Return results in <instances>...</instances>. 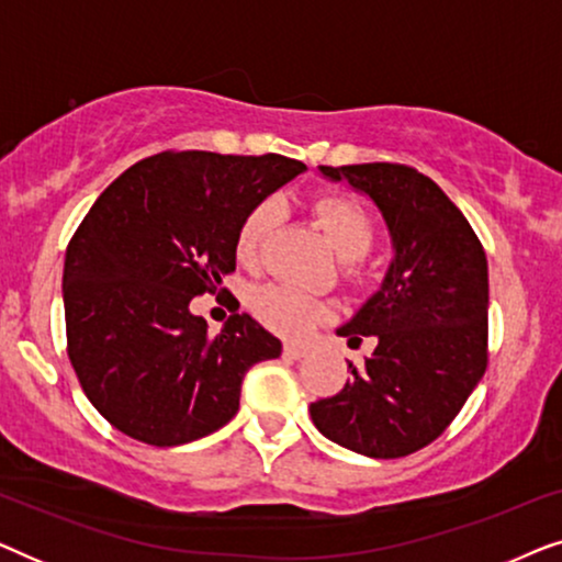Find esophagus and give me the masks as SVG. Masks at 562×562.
<instances>
[{"mask_svg":"<svg viewBox=\"0 0 562 562\" xmlns=\"http://www.w3.org/2000/svg\"><path fill=\"white\" fill-rule=\"evenodd\" d=\"M283 356L291 358V360H302L306 356V348H302V345L289 342V345H283Z\"/></svg>","mask_w":562,"mask_h":562,"instance_id":"1","label":"esophagus"}]
</instances>
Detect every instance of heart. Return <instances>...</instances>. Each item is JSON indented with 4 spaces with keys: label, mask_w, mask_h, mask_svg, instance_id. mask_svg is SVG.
Instances as JSON below:
<instances>
[{
    "label": "heart",
    "mask_w": 562,
    "mask_h": 562,
    "mask_svg": "<svg viewBox=\"0 0 562 562\" xmlns=\"http://www.w3.org/2000/svg\"><path fill=\"white\" fill-rule=\"evenodd\" d=\"M314 217H317L322 233L333 245V250L342 260L363 258L373 245V222L363 212V206L348 196L327 194L314 202ZM279 206L271 199L252 206L237 227L235 252L243 263H256L263 252L268 237H271ZM252 310L273 333L289 337H304L322 319V306L312 296L289 286H266L252 294Z\"/></svg>",
    "instance_id": "b5f03b06"
}]
</instances>
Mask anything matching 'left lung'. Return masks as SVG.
<instances>
[{
  "label": "left lung",
  "instance_id": "1",
  "mask_svg": "<svg viewBox=\"0 0 562 562\" xmlns=\"http://www.w3.org/2000/svg\"><path fill=\"white\" fill-rule=\"evenodd\" d=\"M371 199L394 258L366 304L337 327L363 366L340 394L310 404L327 440L366 458H402L445 432L486 371L488 263L479 237L448 194L409 166H319Z\"/></svg>",
  "mask_w": 562,
  "mask_h": 562
}]
</instances>
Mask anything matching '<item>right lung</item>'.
Here are the masks:
<instances>
[{
  "label": "right lung",
  "instance_id": "add662e5",
  "mask_svg": "<svg viewBox=\"0 0 562 562\" xmlns=\"http://www.w3.org/2000/svg\"><path fill=\"white\" fill-rule=\"evenodd\" d=\"M304 171L276 153L166 150L99 194L66 250V337L83 394L120 432L156 448L217 432L245 373L281 356L250 314L210 337L189 304L235 271L245 214Z\"/></svg>",
  "mask_w": 562,
  "mask_h": 562
}]
</instances>
